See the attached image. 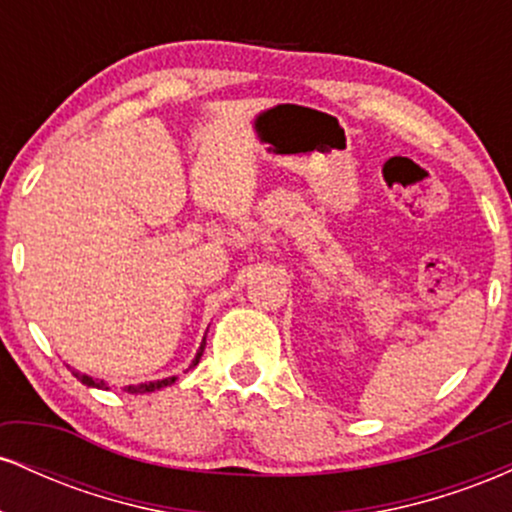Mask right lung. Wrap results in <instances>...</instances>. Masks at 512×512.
<instances>
[{"mask_svg":"<svg viewBox=\"0 0 512 512\" xmlns=\"http://www.w3.org/2000/svg\"><path fill=\"white\" fill-rule=\"evenodd\" d=\"M204 346H207V339H204L202 342V346H199V351H197V356H195V361L190 363V368H195L197 363H199V358H202V354H204ZM74 375L76 378L81 380V383L84 385H88V387H98V390H108V387H105V380H98V378H91V375H84V373H76L74 370ZM175 375L173 378H163V380H151V383H139V385H127L125 387V392H129V395H144V392H156V390H161V387H168V385H173L175 383Z\"/></svg>","mask_w":512,"mask_h":512,"instance_id":"obj_1","label":"right lung"}]
</instances>
